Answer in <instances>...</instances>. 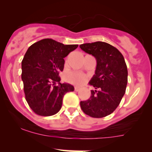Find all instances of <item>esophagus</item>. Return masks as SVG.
<instances>
[{
	"label": "esophagus",
	"instance_id": "obj_1",
	"mask_svg": "<svg viewBox=\"0 0 152 152\" xmlns=\"http://www.w3.org/2000/svg\"><path fill=\"white\" fill-rule=\"evenodd\" d=\"M80 89V87H77V86H75V91H76V92L79 91Z\"/></svg>",
	"mask_w": 152,
	"mask_h": 152
}]
</instances>
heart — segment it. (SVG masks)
I'll use <instances>...</instances> for the list:
<instances>
[{
	"label": "heart",
	"instance_id": "1",
	"mask_svg": "<svg viewBox=\"0 0 152 152\" xmlns=\"http://www.w3.org/2000/svg\"><path fill=\"white\" fill-rule=\"evenodd\" d=\"M66 78L70 83L75 85H80L85 81L86 77L79 72H69L66 75Z\"/></svg>",
	"mask_w": 152,
	"mask_h": 152
}]
</instances>
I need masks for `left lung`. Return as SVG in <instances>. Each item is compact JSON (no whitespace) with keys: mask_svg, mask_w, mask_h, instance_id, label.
<instances>
[{"mask_svg":"<svg viewBox=\"0 0 152 152\" xmlns=\"http://www.w3.org/2000/svg\"><path fill=\"white\" fill-rule=\"evenodd\" d=\"M80 48L97 61L95 75L89 83L95 89L91 90L88 100L80 102V107L91 117H105L116 109L125 93L128 69L125 59L118 49L104 42L85 43Z\"/></svg>","mask_w":152,"mask_h":152,"instance_id":"left-lung-1","label":"left lung"}]
</instances>
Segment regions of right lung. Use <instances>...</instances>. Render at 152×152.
I'll return each instance as SVG.
<instances>
[{"label":"right lung","mask_w":152,"mask_h":152,"mask_svg":"<svg viewBox=\"0 0 152 152\" xmlns=\"http://www.w3.org/2000/svg\"><path fill=\"white\" fill-rule=\"evenodd\" d=\"M77 46L44 39L27 49L21 62V79L26 101L36 114L57 113L65 94L74 91L72 85L60 83L59 73L63 70L65 57Z\"/></svg>","instance_id":"add662e5"}]
</instances>
